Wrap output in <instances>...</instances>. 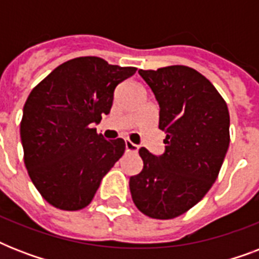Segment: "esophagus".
Returning <instances> with one entry per match:
<instances>
[{
    "label": "esophagus",
    "instance_id": "1",
    "mask_svg": "<svg viewBox=\"0 0 259 259\" xmlns=\"http://www.w3.org/2000/svg\"><path fill=\"white\" fill-rule=\"evenodd\" d=\"M125 149L126 152H133V153H136L138 150V145L133 144V142L129 141V140H125Z\"/></svg>",
    "mask_w": 259,
    "mask_h": 259
}]
</instances>
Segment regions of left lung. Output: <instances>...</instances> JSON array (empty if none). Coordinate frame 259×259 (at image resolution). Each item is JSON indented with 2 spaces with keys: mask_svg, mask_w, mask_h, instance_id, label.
<instances>
[{
  "mask_svg": "<svg viewBox=\"0 0 259 259\" xmlns=\"http://www.w3.org/2000/svg\"><path fill=\"white\" fill-rule=\"evenodd\" d=\"M160 106L165 152L141 148L144 168L130 177L134 204L153 219H173L197 204L217 180L230 144V114L208 79L187 66L140 70Z\"/></svg>",
  "mask_w": 259,
  "mask_h": 259,
  "instance_id": "8db88e82",
  "label": "left lung"
}]
</instances>
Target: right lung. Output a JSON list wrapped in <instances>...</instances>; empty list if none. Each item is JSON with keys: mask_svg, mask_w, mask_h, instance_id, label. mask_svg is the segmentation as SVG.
<instances>
[{"mask_svg": "<svg viewBox=\"0 0 259 259\" xmlns=\"http://www.w3.org/2000/svg\"><path fill=\"white\" fill-rule=\"evenodd\" d=\"M136 71L97 56L76 58L30 91L20 125L24 162L34 187L56 208L87 207L122 157L125 141H107L93 123L110 113L115 87Z\"/></svg>", "mask_w": 259, "mask_h": 259, "instance_id": "add662e5", "label": "right lung"}]
</instances>
